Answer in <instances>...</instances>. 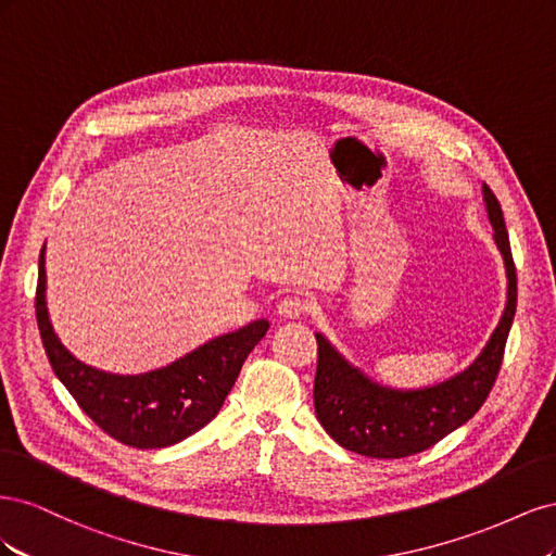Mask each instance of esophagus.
<instances>
[{
    "label": "esophagus",
    "mask_w": 556,
    "mask_h": 556,
    "mask_svg": "<svg viewBox=\"0 0 556 556\" xmlns=\"http://www.w3.org/2000/svg\"><path fill=\"white\" fill-rule=\"evenodd\" d=\"M282 319H299L304 313H308V301L301 299V296H285L278 311H276Z\"/></svg>",
    "instance_id": "obj_1"
}]
</instances>
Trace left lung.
I'll use <instances>...</instances> for the list:
<instances>
[{
  "mask_svg": "<svg viewBox=\"0 0 556 556\" xmlns=\"http://www.w3.org/2000/svg\"><path fill=\"white\" fill-rule=\"evenodd\" d=\"M482 199L506 266L508 296L490 341L462 374L419 390H396L362 374L323 333H315V415L341 447L371 459L410 457L466 425L490 396L517 308V276L498 199L486 185H482Z\"/></svg>",
  "mask_w": 556,
  "mask_h": 556,
  "instance_id": "1",
  "label": "left lung"
}]
</instances>
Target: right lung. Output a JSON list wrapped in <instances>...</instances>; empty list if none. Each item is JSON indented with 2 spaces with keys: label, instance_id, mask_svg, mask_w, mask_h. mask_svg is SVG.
Here are the masks:
<instances>
[{
  "label": "right lung",
  "instance_id": "obj_1",
  "mask_svg": "<svg viewBox=\"0 0 556 556\" xmlns=\"http://www.w3.org/2000/svg\"><path fill=\"white\" fill-rule=\"evenodd\" d=\"M43 252L46 245L39 255L37 323L46 355L60 382L99 429L129 447L157 450L185 441L220 413L245 357L266 336L268 319L215 336L155 371L137 376L99 371L76 359L50 325Z\"/></svg>",
  "mask_w": 556,
  "mask_h": 556
}]
</instances>
